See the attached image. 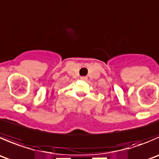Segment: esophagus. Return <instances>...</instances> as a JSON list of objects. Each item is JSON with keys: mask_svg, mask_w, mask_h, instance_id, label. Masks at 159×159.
Wrapping results in <instances>:
<instances>
[{"mask_svg": "<svg viewBox=\"0 0 159 159\" xmlns=\"http://www.w3.org/2000/svg\"><path fill=\"white\" fill-rule=\"evenodd\" d=\"M81 79L83 80V81H86V80L88 79V78H87V77H86V76H83V77H81Z\"/></svg>", "mask_w": 159, "mask_h": 159, "instance_id": "1", "label": "esophagus"}]
</instances>
